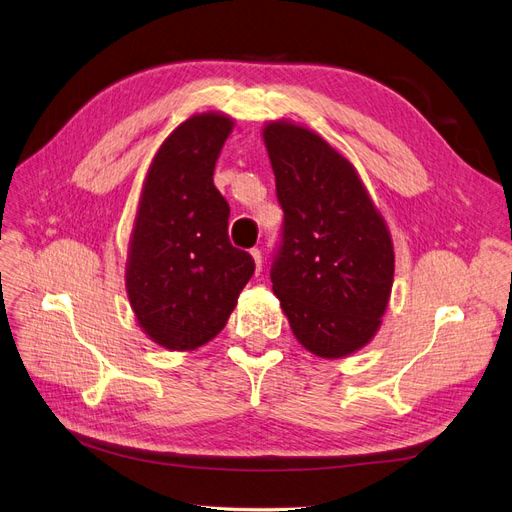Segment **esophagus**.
Returning <instances> with one entry per match:
<instances>
[{
	"label": "esophagus",
	"mask_w": 512,
	"mask_h": 512,
	"mask_svg": "<svg viewBox=\"0 0 512 512\" xmlns=\"http://www.w3.org/2000/svg\"><path fill=\"white\" fill-rule=\"evenodd\" d=\"M251 255H253V259H255V268H257V272L261 270V251L259 249H251Z\"/></svg>",
	"instance_id": "1"
}]
</instances>
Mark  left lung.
I'll return each mask as SVG.
<instances>
[{"instance_id":"1","label":"left lung","mask_w":512,"mask_h":512,"mask_svg":"<svg viewBox=\"0 0 512 512\" xmlns=\"http://www.w3.org/2000/svg\"><path fill=\"white\" fill-rule=\"evenodd\" d=\"M285 211L272 289L297 342L320 358L367 346L382 325L394 249L356 168L323 137L293 122L263 128Z\"/></svg>"}]
</instances>
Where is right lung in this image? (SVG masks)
Segmentation results:
<instances>
[{
  "instance_id": "right-lung-1",
  "label": "right lung",
  "mask_w": 512,
  "mask_h": 512,
  "mask_svg": "<svg viewBox=\"0 0 512 512\" xmlns=\"http://www.w3.org/2000/svg\"><path fill=\"white\" fill-rule=\"evenodd\" d=\"M234 120L198 113L149 164L132 227L126 293L139 327L166 350H196L225 327L253 257L227 236L230 204L213 183Z\"/></svg>"
}]
</instances>
